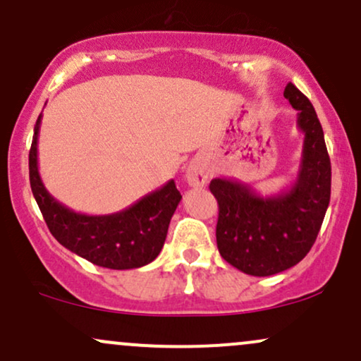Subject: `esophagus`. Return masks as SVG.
Here are the masks:
<instances>
[{
  "mask_svg": "<svg viewBox=\"0 0 361 361\" xmlns=\"http://www.w3.org/2000/svg\"><path fill=\"white\" fill-rule=\"evenodd\" d=\"M209 176L211 171L202 161H192L185 171V180L190 187H205L209 183Z\"/></svg>",
  "mask_w": 361,
  "mask_h": 361,
  "instance_id": "1",
  "label": "esophagus"
}]
</instances>
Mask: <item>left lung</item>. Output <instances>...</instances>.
<instances>
[{
	"label": "left lung",
	"instance_id": "left-lung-1",
	"mask_svg": "<svg viewBox=\"0 0 361 361\" xmlns=\"http://www.w3.org/2000/svg\"><path fill=\"white\" fill-rule=\"evenodd\" d=\"M284 97L298 111L303 150L295 181L276 195L228 178L211 181L219 204L216 240L221 257L250 276H272L305 259L315 243L331 200V159L312 102L288 84Z\"/></svg>",
	"mask_w": 361,
	"mask_h": 361
}]
</instances>
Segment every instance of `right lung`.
<instances>
[{"label": "right lung", "instance_id": "1", "mask_svg": "<svg viewBox=\"0 0 361 361\" xmlns=\"http://www.w3.org/2000/svg\"><path fill=\"white\" fill-rule=\"evenodd\" d=\"M42 113L34 126L29 176L34 199L51 235L70 252L106 269H137L159 255L169 221L181 200L173 180L120 212L89 216L75 212L47 192L39 174L37 137Z\"/></svg>", "mask_w": 361, "mask_h": 361}]
</instances>
